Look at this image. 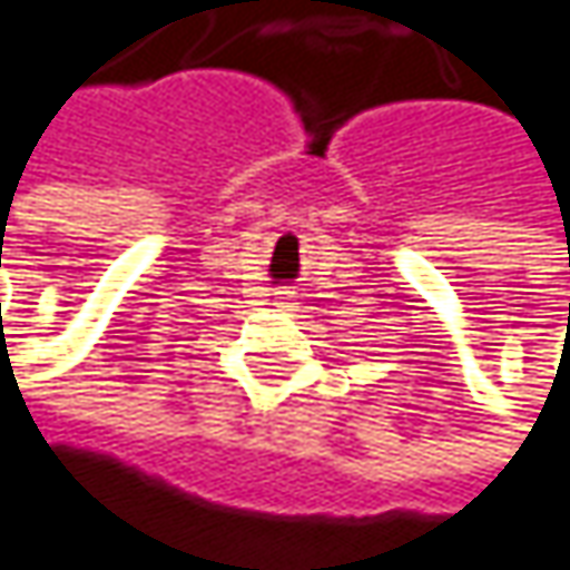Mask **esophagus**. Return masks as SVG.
Instances as JSON below:
<instances>
[{
  "instance_id": "obj_1",
  "label": "esophagus",
  "mask_w": 570,
  "mask_h": 570,
  "mask_svg": "<svg viewBox=\"0 0 570 570\" xmlns=\"http://www.w3.org/2000/svg\"><path fill=\"white\" fill-rule=\"evenodd\" d=\"M293 299V293L289 289H274V306H286Z\"/></svg>"
}]
</instances>
